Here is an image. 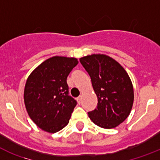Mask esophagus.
Returning <instances> with one entry per match:
<instances>
[{
  "mask_svg": "<svg viewBox=\"0 0 160 160\" xmlns=\"http://www.w3.org/2000/svg\"><path fill=\"white\" fill-rule=\"evenodd\" d=\"M81 100H82V96L80 95V96H79V97L77 98L78 103H79V104H80V103H81Z\"/></svg>",
  "mask_w": 160,
  "mask_h": 160,
  "instance_id": "1",
  "label": "esophagus"
}]
</instances>
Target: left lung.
<instances>
[{
  "instance_id": "obj_1",
  "label": "left lung",
  "mask_w": 160,
  "mask_h": 160,
  "mask_svg": "<svg viewBox=\"0 0 160 160\" xmlns=\"http://www.w3.org/2000/svg\"><path fill=\"white\" fill-rule=\"evenodd\" d=\"M87 71L98 98L97 107L88 112L90 119L104 129L118 126L129 116L134 102V89L124 68L105 55L80 59Z\"/></svg>"
}]
</instances>
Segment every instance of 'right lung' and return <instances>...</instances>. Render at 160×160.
Wrapping results in <instances>:
<instances>
[{
    "label": "right lung",
    "instance_id": "add662e5",
    "mask_svg": "<svg viewBox=\"0 0 160 160\" xmlns=\"http://www.w3.org/2000/svg\"><path fill=\"white\" fill-rule=\"evenodd\" d=\"M78 64L76 58L53 56L29 75L24 101L35 124L49 133L60 131L69 123L77 102L69 95L67 77Z\"/></svg>",
    "mask_w": 160,
    "mask_h": 160
}]
</instances>
